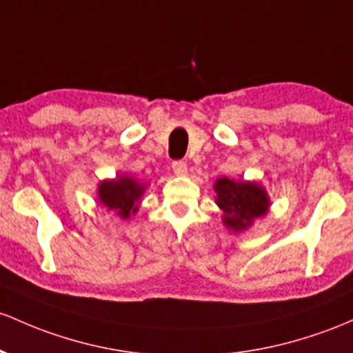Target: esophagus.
<instances>
[{"label":"esophagus","instance_id":"esophagus-1","mask_svg":"<svg viewBox=\"0 0 353 353\" xmlns=\"http://www.w3.org/2000/svg\"><path fill=\"white\" fill-rule=\"evenodd\" d=\"M172 170L176 176H185V174H188V164H185L184 161H174Z\"/></svg>","mask_w":353,"mask_h":353}]
</instances>
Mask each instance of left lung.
<instances>
[{
  "instance_id": "left-lung-1",
  "label": "left lung",
  "mask_w": 353,
  "mask_h": 353,
  "mask_svg": "<svg viewBox=\"0 0 353 353\" xmlns=\"http://www.w3.org/2000/svg\"><path fill=\"white\" fill-rule=\"evenodd\" d=\"M214 189L218 192L216 203L224 212V224L233 231L246 230L254 219L266 214L270 206L265 189L253 183H234L221 177Z\"/></svg>"
}]
</instances>
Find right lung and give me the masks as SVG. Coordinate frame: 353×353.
<instances>
[{
    "label": "right lung",
    "mask_w": 353,
    "mask_h": 353,
    "mask_svg": "<svg viewBox=\"0 0 353 353\" xmlns=\"http://www.w3.org/2000/svg\"><path fill=\"white\" fill-rule=\"evenodd\" d=\"M145 185L139 184L132 177H117L115 181H103L99 185V197L108 209H114L120 218L127 219L137 212L139 201Z\"/></svg>",
    "instance_id": "1"
}]
</instances>
